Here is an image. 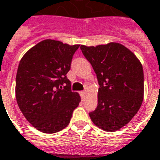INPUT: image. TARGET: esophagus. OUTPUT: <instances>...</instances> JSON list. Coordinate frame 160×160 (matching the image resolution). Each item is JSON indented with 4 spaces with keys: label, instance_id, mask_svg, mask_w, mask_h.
Wrapping results in <instances>:
<instances>
[{
    "label": "esophagus",
    "instance_id": "esophagus-1",
    "mask_svg": "<svg viewBox=\"0 0 160 160\" xmlns=\"http://www.w3.org/2000/svg\"><path fill=\"white\" fill-rule=\"evenodd\" d=\"M85 94H86V92H85L84 91H82V92H80V95H81L82 98H83L85 97Z\"/></svg>",
    "mask_w": 160,
    "mask_h": 160
}]
</instances>
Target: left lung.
I'll return each mask as SVG.
<instances>
[{
	"instance_id": "obj_1",
	"label": "left lung",
	"mask_w": 160,
	"mask_h": 160,
	"mask_svg": "<svg viewBox=\"0 0 160 160\" xmlns=\"http://www.w3.org/2000/svg\"><path fill=\"white\" fill-rule=\"evenodd\" d=\"M80 48L92 64L99 85L98 107L89 115L99 128L116 131L130 122L142 105V64L119 43Z\"/></svg>"
}]
</instances>
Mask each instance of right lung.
Returning a JSON list of instances; mask_svg holds the SVG:
<instances>
[{
	"instance_id": "add662e5",
	"label": "right lung",
	"mask_w": 160,
	"mask_h": 160,
	"mask_svg": "<svg viewBox=\"0 0 160 160\" xmlns=\"http://www.w3.org/2000/svg\"><path fill=\"white\" fill-rule=\"evenodd\" d=\"M79 45L46 39L20 61L16 79L18 107L29 122L43 133H56L68 125L81 100L71 92L67 73Z\"/></svg>"
}]
</instances>
